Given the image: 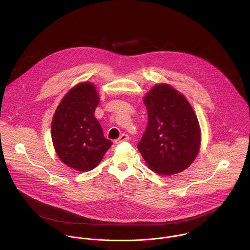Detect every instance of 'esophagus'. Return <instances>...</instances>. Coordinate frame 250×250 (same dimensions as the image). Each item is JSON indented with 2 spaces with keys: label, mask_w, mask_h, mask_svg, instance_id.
<instances>
[{
  "label": "esophagus",
  "mask_w": 250,
  "mask_h": 250,
  "mask_svg": "<svg viewBox=\"0 0 250 250\" xmlns=\"http://www.w3.org/2000/svg\"><path fill=\"white\" fill-rule=\"evenodd\" d=\"M129 140V136L127 135V134H122L117 140H115V142L114 143H123V142H127Z\"/></svg>",
  "instance_id": "obj_1"
}]
</instances>
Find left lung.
Here are the masks:
<instances>
[{
	"label": "left lung",
	"mask_w": 250,
	"mask_h": 250,
	"mask_svg": "<svg viewBox=\"0 0 250 250\" xmlns=\"http://www.w3.org/2000/svg\"><path fill=\"white\" fill-rule=\"evenodd\" d=\"M148 123L138 148L147 166L161 175L188 168L200 147V128L188 100L172 86L155 85L144 97Z\"/></svg>",
	"instance_id": "1"
}]
</instances>
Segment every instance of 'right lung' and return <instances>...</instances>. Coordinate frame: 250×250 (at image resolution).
<instances>
[{
  "label": "right lung",
  "mask_w": 250,
  "mask_h": 250,
  "mask_svg": "<svg viewBox=\"0 0 250 250\" xmlns=\"http://www.w3.org/2000/svg\"><path fill=\"white\" fill-rule=\"evenodd\" d=\"M99 95L93 83H82L63 97L52 121V141L59 158L86 172L96 167L112 143L94 116Z\"/></svg>",
  "instance_id": "obj_1"
}]
</instances>
